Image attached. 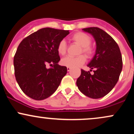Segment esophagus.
Listing matches in <instances>:
<instances>
[{"instance_id": "34e87169", "label": "esophagus", "mask_w": 134, "mask_h": 134, "mask_svg": "<svg viewBox=\"0 0 134 134\" xmlns=\"http://www.w3.org/2000/svg\"><path fill=\"white\" fill-rule=\"evenodd\" d=\"M67 71H70V69H71V68H70V67H67Z\"/></svg>"}]
</instances>
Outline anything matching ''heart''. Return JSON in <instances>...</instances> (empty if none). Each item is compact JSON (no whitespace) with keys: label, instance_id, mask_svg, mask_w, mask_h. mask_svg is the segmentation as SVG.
<instances>
[{"label":"heart","instance_id":"obj_1","mask_svg":"<svg viewBox=\"0 0 134 134\" xmlns=\"http://www.w3.org/2000/svg\"><path fill=\"white\" fill-rule=\"evenodd\" d=\"M71 40L80 47L81 49L79 54L84 53L87 57H91L94 53L93 47L91 46L92 40L89 35L83 32H77L72 36ZM57 51L60 55H64L67 52V44L64 40H60L57 46ZM86 62V57L84 55H81L76 57H66L63 58L61 60L62 65L69 67H77L82 65Z\"/></svg>","mask_w":134,"mask_h":134}]
</instances>
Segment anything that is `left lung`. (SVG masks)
<instances>
[{"label":"left lung","mask_w":134,"mask_h":134,"mask_svg":"<svg viewBox=\"0 0 134 134\" xmlns=\"http://www.w3.org/2000/svg\"><path fill=\"white\" fill-rule=\"evenodd\" d=\"M82 30L91 34L96 41V53L87 65L96 70L91 75L81 69L76 84L84 95L98 99L110 93L117 83L122 70V57L118 44L107 32L97 27Z\"/></svg>","instance_id":"obj_1"}]
</instances>
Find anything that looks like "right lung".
I'll list each match as a JSON object with an SVG mask.
<instances>
[{
	"mask_svg": "<svg viewBox=\"0 0 134 134\" xmlns=\"http://www.w3.org/2000/svg\"><path fill=\"white\" fill-rule=\"evenodd\" d=\"M69 34L68 30L44 27L20 43L14 57V74L20 88L27 96L43 100L59 86L67 69L58 64L60 58L57 46ZM47 64L52 67L47 69Z\"/></svg>",
	"mask_w": 134,
	"mask_h": 134,
	"instance_id": "1",
	"label": "right lung"
}]
</instances>
